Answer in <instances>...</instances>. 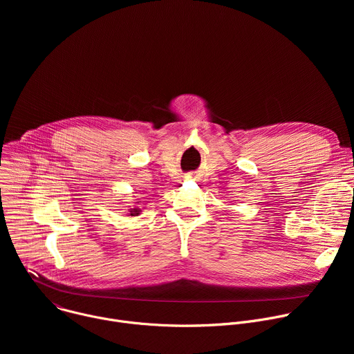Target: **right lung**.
Listing matches in <instances>:
<instances>
[{"label":"right lung","mask_w":354,"mask_h":354,"mask_svg":"<svg viewBox=\"0 0 354 354\" xmlns=\"http://www.w3.org/2000/svg\"><path fill=\"white\" fill-rule=\"evenodd\" d=\"M141 203V201H136V205H140ZM141 213V209L138 207V206H134L133 209H129V216H131V217H136V216H138Z\"/></svg>","instance_id":"right-lung-1"}]
</instances>
